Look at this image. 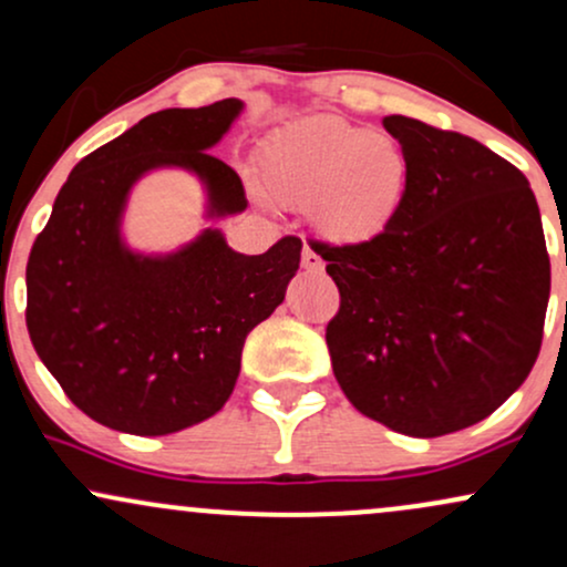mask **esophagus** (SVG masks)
<instances>
[{"label": "esophagus", "instance_id": "obj_1", "mask_svg": "<svg viewBox=\"0 0 567 567\" xmlns=\"http://www.w3.org/2000/svg\"><path fill=\"white\" fill-rule=\"evenodd\" d=\"M301 266L306 271H311V275H320V271L324 269V264H322V258L317 256L315 250H311L309 245H303V256H301Z\"/></svg>", "mask_w": 567, "mask_h": 567}]
</instances>
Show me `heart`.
Masks as SVG:
<instances>
[{
  "instance_id": "heart-1",
  "label": "heart",
  "mask_w": 567,
  "mask_h": 567,
  "mask_svg": "<svg viewBox=\"0 0 567 567\" xmlns=\"http://www.w3.org/2000/svg\"><path fill=\"white\" fill-rule=\"evenodd\" d=\"M413 167L402 143L338 116H309L279 130L261 152L266 197L306 205L328 243L365 247L394 229Z\"/></svg>"
}]
</instances>
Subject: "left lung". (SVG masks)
Returning a JSON list of instances; mask_svg holds the SVG:
<instances>
[{
  "instance_id": "obj_1",
  "label": "left lung",
  "mask_w": 567,
  "mask_h": 567,
  "mask_svg": "<svg viewBox=\"0 0 567 567\" xmlns=\"http://www.w3.org/2000/svg\"><path fill=\"white\" fill-rule=\"evenodd\" d=\"M413 181L400 220L365 247L315 250L341 292L336 381L360 413L410 437L487 419L542 349L549 256L528 178L461 133L383 116Z\"/></svg>"
}]
</instances>
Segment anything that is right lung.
Here are the masks:
<instances>
[{
	"label": "right lung",
	"instance_id": "right-lung-1",
	"mask_svg": "<svg viewBox=\"0 0 567 567\" xmlns=\"http://www.w3.org/2000/svg\"><path fill=\"white\" fill-rule=\"evenodd\" d=\"M245 103L165 109L95 148L58 192L25 266V324L39 360L97 424L159 437L216 415L234 392L245 338L285 301L301 239L261 256L202 229L171 252H141L122 234L143 175L192 173L205 218L245 213L239 175L210 148Z\"/></svg>",
	"mask_w": 567,
	"mask_h": 567
}]
</instances>
